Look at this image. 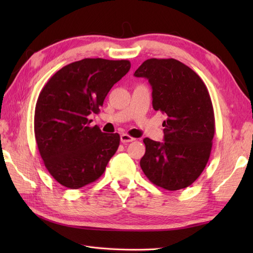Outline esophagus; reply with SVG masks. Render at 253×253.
Returning <instances> with one entry per match:
<instances>
[{
	"mask_svg": "<svg viewBox=\"0 0 253 253\" xmlns=\"http://www.w3.org/2000/svg\"><path fill=\"white\" fill-rule=\"evenodd\" d=\"M135 140V138H132L131 136L127 135V133H123V135H121V141L123 143H126V142H131Z\"/></svg>",
	"mask_w": 253,
	"mask_h": 253,
	"instance_id": "esophagus-1",
	"label": "esophagus"
}]
</instances>
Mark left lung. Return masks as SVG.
Masks as SVG:
<instances>
[{"label": "left lung", "instance_id": "obj_1", "mask_svg": "<svg viewBox=\"0 0 253 253\" xmlns=\"http://www.w3.org/2000/svg\"><path fill=\"white\" fill-rule=\"evenodd\" d=\"M152 87V105L166 114L164 142L144 138L140 166L149 180L166 190L190 186L209 161L215 120L207 85L199 75L174 58H150L137 71Z\"/></svg>", "mask_w": 253, "mask_h": 253}]
</instances>
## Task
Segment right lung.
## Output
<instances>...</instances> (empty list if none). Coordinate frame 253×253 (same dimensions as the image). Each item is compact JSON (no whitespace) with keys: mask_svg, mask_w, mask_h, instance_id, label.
Returning <instances> with one entry per match:
<instances>
[{"mask_svg":"<svg viewBox=\"0 0 253 253\" xmlns=\"http://www.w3.org/2000/svg\"><path fill=\"white\" fill-rule=\"evenodd\" d=\"M130 69L127 60L84 58L64 66L42 88L35 137L46 169L57 182L79 189L99 179L120 146L118 133L90 126L111 88Z\"/></svg>","mask_w":253,"mask_h":253,"instance_id":"right-lung-1","label":"right lung"}]
</instances>
